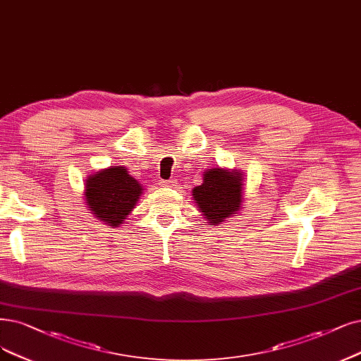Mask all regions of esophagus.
<instances>
[{
	"mask_svg": "<svg viewBox=\"0 0 361 361\" xmlns=\"http://www.w3.org/2000/svg\"><path fill=\"white\" fill-rule=\"evenodd\" d=\"M162 185H165V188H176L177 185V180H173V178H171V180H166V181H162L160 183Z\"/></svg>",
	"mask_w": 361,
	"mask_h": 361,
	"instance_id": "34e87169",
	"label": "esophagus"
}]
</instances>
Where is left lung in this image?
<instances>
[{
  "label": "left lung",
  "mask_w": 361,
  "mask_h": 361,
  "mask_svg": "<svg viewBox=\"0 0 361 361\" xmlns=\"http://www.w3.org/2000/svg\"><path fill=\"white\" fill-rule=\"evenodd\" d=\"M192 197L207 223L219 226L243 211L244 173L220 166L207 169L202 173V184L192 190Z\"/></svg>",
  "instance_id": "left-lung-1"
}]
</instances>
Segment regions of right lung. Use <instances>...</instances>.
<instances>
[{"label":"right lung","mask_w":361,"mask_h":361,"mask_svg":"<svg viewBox=\"0 0 361 361\" xmlns=\"http://www.w3.org/2000/svg\"><path fill=\"white\" fill-rule=\"evenodd\" d=\"M144 189L125 166L99 169L86 178L85 204L93 217L110 228H118L135 208Z\"/></svg>","instance_id":"1"}]
</instances>
